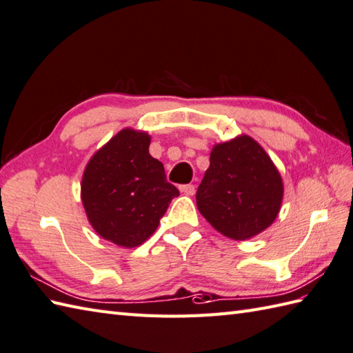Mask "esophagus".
Wrapping results in <instances>:
<instances>
[{"mask_svg": "<svg viewBox=\"0 0 353 353\" xmlns=\"http://www.w3.org/2000/svg\"><path fill=\"white\" fill-rule=\"evenodd\" d=\"M180 192H183L185 195H194L195 192V186L194 185H182L179 188Z\"/></svg>", "mask_w": 353, "mask_h": 353, "instance_id": "1", "label": "esophagus"}]
</instances>
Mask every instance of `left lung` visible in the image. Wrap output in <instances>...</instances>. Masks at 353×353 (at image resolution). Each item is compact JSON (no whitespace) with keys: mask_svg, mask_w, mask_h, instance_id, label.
<instances>
[{"mask_svg":"<svg viewBox=\"0 0 353 353\" xmlns=\"http://www.w3.org/2000/svg\"><path fill=\"white\" fill-rule=\"evenodd\" d=\"M283 192L281 176L263 147L241 135L214 145L195 199L200 214L215 230L245 241L274 223Z\"/></svg>","mask_w":353,"mask_h":353,"instance_id":"left-lung-1","label":"left lung"}]
</instances>
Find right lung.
<instances>
[{"instance_id": "right-lung-1", "label": "right lung", "mask_w": 353, "mask_h": 353, "mask_svg": "<svg viewBox=\"0 0 353 353\" xmlns=\"http://www.w3.org/2000/svg\"><path fill=\"white\" fill-rule=\"evenodd\" d=\"M150 135L123 129L88 161L81 200L103 239L135 248L154 233L179 190L167 182L162 162L150 157Z\"/></svg>"}]
</instances>
